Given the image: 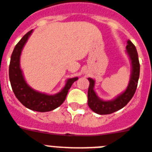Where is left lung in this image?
Segmentation results:
<instances>
[{
    "mask_svg": "<svg viewBox=\"0 0 152 152\" xmlns=\"http://www.w3.org/2000/svg\"><path fill=\"white\" fill-rule=\"evenodd\" d=\"M126 52L129 56L132 65V72L130 80L127 88L122 94L115 98L112 101L104 102L97 97L94 91V80L88 78L90 86L88 88V106L91 110L99 115L112 114L113 112L123 108L128 104V102L134 97L137 87L138 80L140 76V63L138 58V54L136 47L130 40L127 41L126 45Z\"/></svg>",
    "mask_w": 152,
    "mask_h": 152,
    "instance_id": "1",
    "label": "left lung"
}]
</instances>
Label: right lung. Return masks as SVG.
<instances>
[{
    "label": "right lung",
    "mask_w": 152,
    "mask_h": 152,
    "mask_svg": "<svg viewBox=\"0 0 152 152\" xmlns=\"http://www.w3.org/2000/svg\"><path fill=\"white\" fill-rule=\"evenodd\" d=\"M33 30L29 31L23 36L18 43L15 45L11 56L9 65V80L12 91L17 99L27 108L40 112H50L59 107L66 98L69 90L77 77L69 79L65 87L61 92L55 95H48L45 94L34 91L27 84L19 65L20 55L26 42L32 33Z\"/></svg>",
    "instance_id": "1"
}]
</instances>
